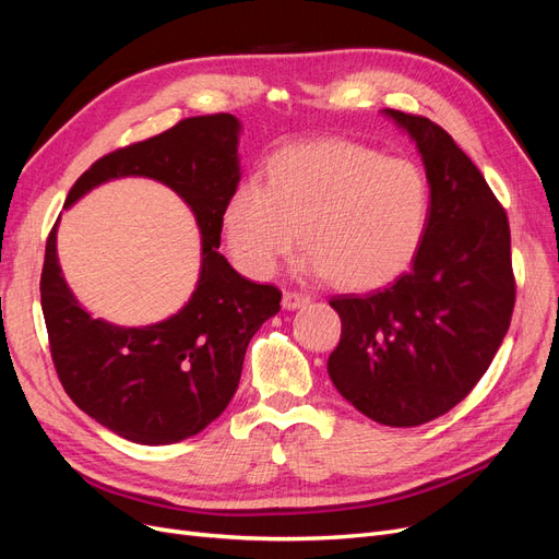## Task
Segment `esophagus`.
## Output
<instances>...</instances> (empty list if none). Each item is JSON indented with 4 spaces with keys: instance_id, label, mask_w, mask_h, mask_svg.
I'll list each match as a JSON object with an SVG mask.
<instances>
[{
    "instance_id": "obj_1",
    "label": "esophagus",
    "mask_w": 559,
    "mask_h": 559,
    "mask_svg": "<svg viewBox=\"0 0 559 559\" xmlns=\"http://www.w3.org/2000/svg\"><path fill=\"white\" fill-rule=\"evenodd\" d=\"M310 296L308 294H298V292H284L282 296V308L284 310H298L302 306H308Z\"/></svg>"
}]
</instances>
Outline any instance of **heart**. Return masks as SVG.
I'll return each instance as SVG.
<instances>
[{
	"instance_id": "b5f03b06",
	"label": "heart",
	"mask_w": 559,
	"mask_h": 559,
	"mask_svg": "<svg viewBox=\"0 0 559 559\" xmlns=\"http://www.w3.org/2000/svg\"><path fill=\"white\" fill-rule=\"evenodd\" d=\"M429 183L417 165L319 140L267 160L263 183H242L224 207V238L245 275L265 280L306 240L302 270L373 292L401 277L425 242Z\"/></svg>"
}]
</instances>
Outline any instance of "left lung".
Listing matches in <instances>:
<instances>
[{"mask_svg": "<svg viewBox=\"0 0 559 559\" xmlns=\"http://www.w3.org/2000/svg\"><path fill=\"white\" fill-rule=\"evenodd\" d=\"M415 142L429 181V224L405 275L368 296H335L337 392L386 427L445 415L485 376L511 324V230L485 177L425 116L382 109Z\"/></svg>", "mask_w": 559, "mask_h": 559, "instance_id": "left-lung-1", "label": "left lung"}]
</instances>
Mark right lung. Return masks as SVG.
<instances>
[{
    "instance_id": "add662e5",
    "label": "right lung",
    "mask_w": 559,
    "mask_h": 559,
    "mask_svg": "<svg viewBox=\"0 0 559 559\" xmlns=\"http://www.w3.org/2000/svg\"><path fill=\"white\" fill-rule=\"evenodd\" d=\"M242 123L233 114L186 118L175 128L99 158L64 210L97 186L146 177L191 207L200 230V273L186 306L148 326H118L83 310L58 259V224L46 242L41 310L64 392L109 431L140 445H170L200 433L238 389L245 352L282 294L245 280L218 251L224 207L238 191Z\"/></svg>"
}]
</instances>
